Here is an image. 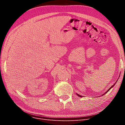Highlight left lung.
I'll return each mask as SVG.
<instances>
[{"label":"left lung","mask_w":125,"mask_h":125,"mask_svg":"<svg viewBox=\"0 0 125 125\" xmlns=\"http://www.w3.org/2000/svg\"><path fill=\"white\" fill-rule=\"evenodd\" d=\"M119 77H120V76H119ZM117 81H118V80H117V81H116V83L117 82ZM116 83H114V85H113V86H111V87H110V88H109V89H108V90H107V91H106V92H105V93H104L103 94H102V96H103V95H104V94H105L106 93H107L108 92V91H109V90H110V89H111V88H113V87H114V86H115V84ZM76 95H77L78 96H79V97H83V96H81V95H80L79 94H76Z\"/></svg>","instance_id":"1"}]
</instances>
